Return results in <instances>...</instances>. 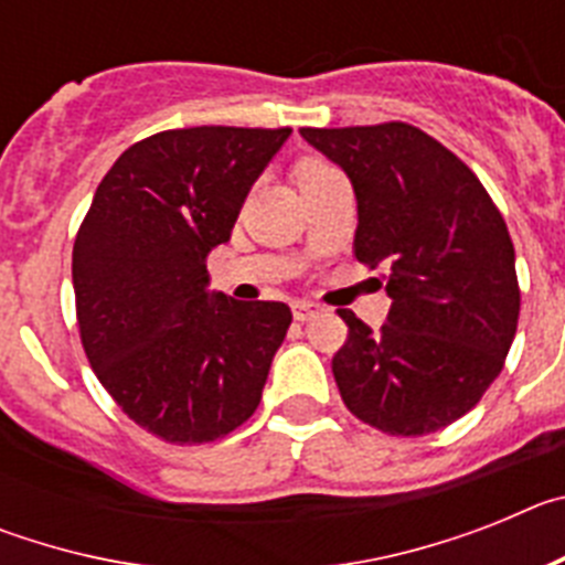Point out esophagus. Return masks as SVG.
I'll return each instance as SVG.
<instances>
[{"mask_svg": "<svg viewBox=\"0 0 565 565\" xmlns=\"http://www.w3.org/2000/svg\"><path fill=\"white\" fill-rule=\"evenodd\" d=\"M291 311H294V319H297V322H308L313 313H319V306H313V302H306V299H294Z\"/></svg>", "mask_w": 565, "mask_h": 565, "instance_id": "34e87169", "label": "esophagus"}]
</instances>
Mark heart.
Returning <instances> with one entry per match:
<instances>
[{
  "mask_svg": "<svg viewBox=\"0 0 565 565\" xmlns=\"http://www.w3.org/2000/svg\"><path fill=\"white\" fill-rule=\"evenodd\" d=\"M331 172H337V169L328 161H322V158H317V154H306V158H299V161L294 163V181H297V186L319 181V178H326V174Z\"/></svg>",
  "mask_w": 565,
  "mask_h": 565,
  "instance_id": "obj_1",
  "label": "heart"
}]
</instances>
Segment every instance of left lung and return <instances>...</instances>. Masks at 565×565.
<instances>
[{
    "label": "left lung",
    "mask_w": 565,
    "mask_h": 565,
    "mask_svg": "<svg viewBox=\"0 0 565 565\" xmlns=\"http://www.w3.org/2000/svg\"><path fill=\"white\" fill-rule=\"evenodd\" d=\"M299 135L351 178L353 257L391 268L393 306L379 331L339 311V396L387 436L441 430L481 402L515 339L521 288L507 223L476 172L413 124Z\"/></svg>",
    "instance_id": "8db88e82"
}]
</instances>
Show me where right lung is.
<instances>
[{"instance_id":"add662e5","label":"right lung","mask_w":565,"mask_h":565,"mask_svg":"<svg viewBox=\"0 0 565 565\" xmlns=\"http://www.w3.org/2000/svg\"><path fill=\"white\" fill-rule=\"evenodd\" d=\"M291 127L163 129L124 149L73 243L82 348L113 402L169 444L228 436L257 411L286 302L209 294L206 254Z\"/></svg>"}]
</instances>
